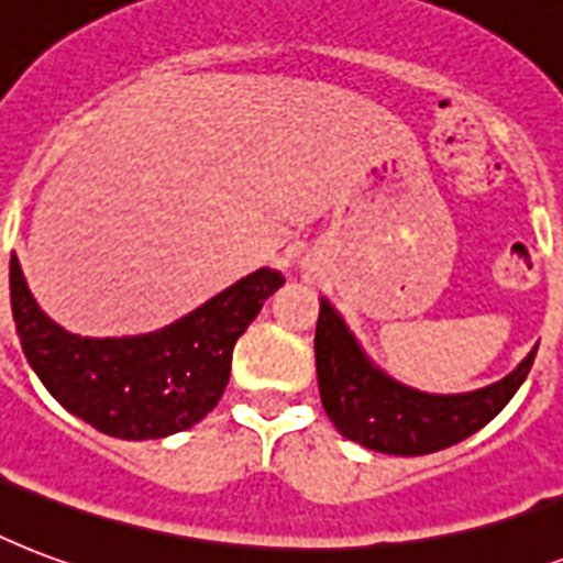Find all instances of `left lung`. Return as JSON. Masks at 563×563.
Segmentation results:
<instances>
[{"label":"left lung","mask_w":563,"mask_h":563,"mask_svg":"<svg viewBox=\"0 0 563 563\" xmlns=\"http://www.w3.org/2000/svg\"><path fill=\"white\" fill-rule=\"evenodd\" d=\"M313 355L322 408L343 438L385 455H429L485 429L520 390L538 346L494 385L470 394H422L376 367L341 313L320 299Z\"/></svg>","instance_id":"left-lung-1"}]
</instances>
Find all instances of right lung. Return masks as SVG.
<instances>
[{
    "mask_svg": "<svg viewBox=\"0 0 563 563\" xmlns=\"http://www.w3.org/2000/svg\"><path fill=\"white\" fill-rule=\"evenodd\" d=\"M282 285L278 269L261 267L158 331L81 338L41 311L11 255V311L25 361L69 413L123 440L167 438L213 411L234 343Z\"/></svg>",
    "mask_w": 563,
    "mask_h": 563,
    "instance_id": "add662e5",
    "label": "right lung"
}]
</instances>
